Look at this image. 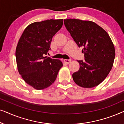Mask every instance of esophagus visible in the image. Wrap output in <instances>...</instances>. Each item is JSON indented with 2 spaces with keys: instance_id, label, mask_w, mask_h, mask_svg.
<instances>
[{
  "instance_id": "esophagus-1",
  "label": "esophagus",
  "mask_w": 124,
  "mask_h": 124,
  "mask_svg": "<svg viewBox=\"0 0 124 124\" xmlns=\"http://www.w3.org/2000/svg\"><path fill=\"white\" fill-rule=\"evenodd\" d=\"M64 62L67 64H69L71 62V60L70 59H64Z\"/></svg>"
}]
</instances>
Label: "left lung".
I'll use <instances>...</instances> for the list:
<instances>
[{"instance_id": "8db88e82", "label": "left lung", "mask_w": 124, "mask_h": 124, "mask_svg": "<svg viewBox=\"0 0 124 124\" xmlns=\"http://www.w3.org/2000/svg\"><path fill=\"white\" fill-rule=\"evenodd\" d=\"M64 22L78 46L84 47L85 60H77L79 69L72 74L73 81L84 88L99 85L113 67L115 50L111 38L94 22L71 18Z\"/></svg>"}]
</instances>
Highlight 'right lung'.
<instances>
[{"label":"right lung","mask_w":124,"mask_h":124,"mask_svg":"<svg viewBox=\"0 0 124 124\" xmlns=\"http://www.w3.org/2000/svg\"><path fill=\"white\" fill-rule=\"evenodd\" d=\"M62 24V19L35 22L25 28L18 40L16 49L18 73L34 89L43 90L51 85L63 65L60 60L45 56L52 37Z\"/></svg>","instance_id":"add662e5"}]
</instances>
